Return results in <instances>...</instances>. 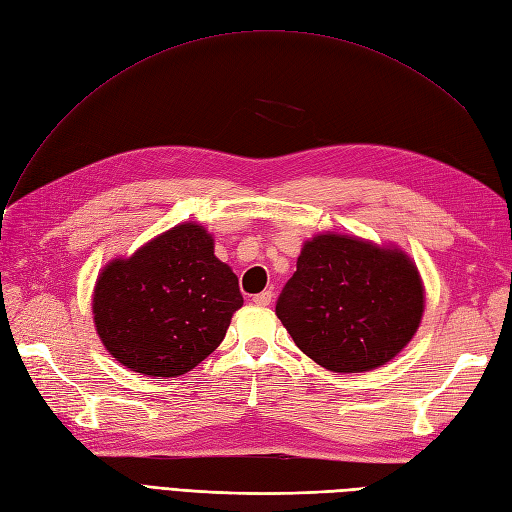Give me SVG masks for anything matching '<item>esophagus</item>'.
Listing matches in <instances>:
<instances>
[{
    "mask_svg": "<svg viewBox=\"0 0 512 512\" xmlns=\"http://www.w3.org/2000/svg\"><path fill=\"white\" fill-rule=\"evenodd\" d=\"M252 301H254L256 305H271V301H273V292H271V290H262V292L254 294Z\"/></svg>",
    "mask_w": 512,
    "mask_h": 512,
    "instance_id": "esophagus-1",
    "label": "esophagus"
}]
</instances>
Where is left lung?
Wrapping results in <instances>:
<instances>
[{"label":"left lung","mask_w":512,"mask_h":512,"mask_svg":"<svg viewBox=\"0 0 512 512\" xmlns=\"http://www.w3.org/2000/svg\"><path fill=\"white\" fill-rule=\"evenodd\" d=\"M275 314L309 359L339 374L391 361L418 329L423 286L397 250L318 235L303 245Z\"/></svg>","instance_id":"left-lung-1"}]
</instances>
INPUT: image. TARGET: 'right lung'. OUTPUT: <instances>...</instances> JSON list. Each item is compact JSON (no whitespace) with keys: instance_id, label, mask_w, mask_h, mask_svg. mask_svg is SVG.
<instances>
[{"instance_id":"right-lung-1","label":"right lung","mask_w":512,"mask_h":512,"mask_svg":"<svg viewBox=\"0 0 512 512\" xmlns=\"http://www.w3.org/2000/svg\"><path fill=\"white\" fill-rule=\"evenodd\" d=\"M243 305L237 275L198 224H181L108 265L94 292L106 350L145 376L175 378L222 344Z\"/></svg>"}]
</instances>
